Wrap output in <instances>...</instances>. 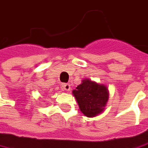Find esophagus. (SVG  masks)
Returning a JSON list of instances; mask_svg holds the SVG:
<instances>
[{
    "mask_svg": "<svg viewBox=\"0 0 148 148\" xmlns=\"http://www.w3.org/2000/svg\"><path fill=\"white\" fill-rule=\"evenodd\" d=\"M62 89H63L66 91H69L71 90V85H70V83H62Z\"/></svg>",
    "mask_w": 148,
    "mask_h": 148,
    "instance_id": "34e87169",
    "label": "esophagus"
}]
</instances>
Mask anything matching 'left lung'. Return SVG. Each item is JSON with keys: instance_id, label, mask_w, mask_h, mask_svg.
<instances>
[{"instance_id": "obj_1", "label": "left lung", "mask_w": 148, "mask_h": 148, "mask_svg": "<svg viewBox=\"0 0 148 148\" xmlns=\"http://www.w3.org/2000/svg\"><path fill=\"white\" fill-rule=\"evenodd\" d=\"M73 95L80 110L86 117H95L102 113L109 99V92L106 86L88 78L82 81L81 84L73 90Z\"/></svg>"}]
</instances>
